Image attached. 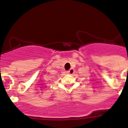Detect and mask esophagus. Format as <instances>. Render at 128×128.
Instances as JSON below:
<instances>
[{
	"mask_svg": "<svg viewBox=\"0 0 128 128\" xmlns=\"http://www.w3.org/2000/svg\"><path fill=\"white\" fill-rule=\"evenodd\" d=\"M68 72L69 74H74V70L73 69H70L69 70H68Z\"/></svg>",
	"mask_w": 128,
	"mask_h": 128,
	"instance_id": "obj_1",
	"label": "esophagus"
}]
</instances>
